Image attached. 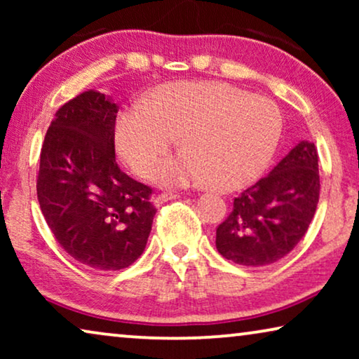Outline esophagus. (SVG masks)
<instances>
[{
    "label": "esophagus",
    "mask_w": 359,
    "mask_h": 359,
    "mask_svg": "<svg viewBox=\"0 0 359 359\" xmlns=\"http://www.w3.org/2000/svg\"><path fill=\"white\" fill-rule=\"evenodd\" d=\"M180 196L178 194H173V193H165V194H156L151 198V203L155 205H161L165 203H168V201H173V199H178Z\"/></svg>",
    "instance_id": "34e87169"
}]
</instances>
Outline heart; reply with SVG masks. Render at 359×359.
<instances>
[{"mask_svg": "<svg viewBox=\"0 0 359 359\" xmlns=\"http://www.w3.org/2000/svg\"><path fill=\"white\" fill-rule=\"evenodd\" d=\"M281 134L283 114L268 97L222 81H176L124 107L114 140L126 165L150 178L180 135L184 149L156 168L155 180L170 188L214 183L233 191L264 173Z\"/></svg>", "mask_w": 359, "mask_h": 359, "instance_id": "heart-1", "label": "heart"}]
</instances>
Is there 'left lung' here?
<instances>
[{
  "label": "left lung",
  "instance_id": "obj_1",
  "mask_svg": "<svg viewBox=\"0 0 359 359\" xmlns=\"http://www.w3.org/2000/svg\"><path fill=\"white\" fill-rule=\"evenodd\" d=\"M320 178L313 142L301 140L266 178L245 189L215 232L224 258L264 266L286 257L306 235L318 203Z\"/></svg>",
  "mask_w": 359,
  "mask_h": 359
}]
</instances>
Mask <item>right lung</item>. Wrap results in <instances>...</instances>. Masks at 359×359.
I'll use <instances>...</instances> for the list:
<instances>
[{"label": "right lung", "mask_w": 359, "mask_h": 359, "mask_svg": "<svg viewBox=\"0 0 359 359\" xmlns=\"http://www.w3.org/2000/svg\"><path fill=\"white\" fill-rule=\"evenodd\" d=\"M119 106L88 90L63 104L41 151L37 199L53 237L90 268L117 271L144 253L156 209L151 189L116 163Z\"/></svg>", "instance_id": "add662e5"}]
</instances>
